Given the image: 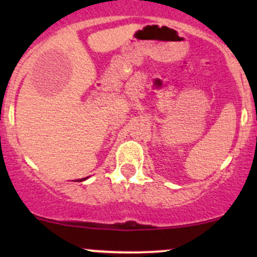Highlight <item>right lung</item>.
<instances>
[{
	"label": "right lung",
	"instance_id": "add662e5",
	"mask_svg": "<svg viewBox=\"0 0 257 257\" xmlns=\"http://www.w3.org/2000/svg\"><path fill=\"white\" fill-rule=\"evenodd\" d=\"M88 178H84V179H79V180H76V181H84V180H87Z\"/></svg>",
	"mask_w": 257,
	"mask_h": 257
}]
</instances>
